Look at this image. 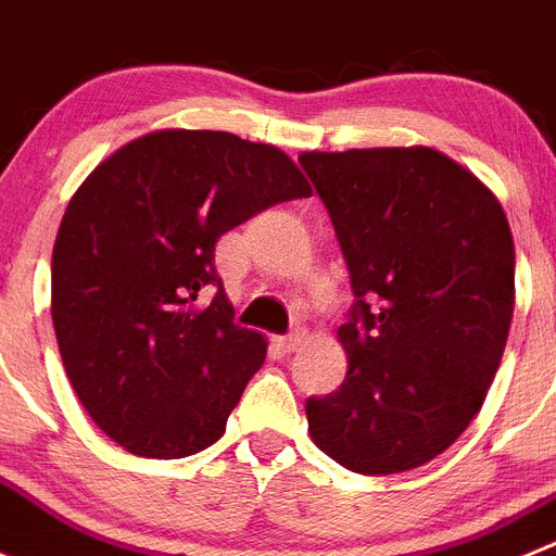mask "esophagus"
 <instances>
[{
    "label": "esophagus",
    "instance_id": "obj_1",
    "mask_svg": "<svg viewBox=\"0 0 556 556\" xmlns=\"http://www.w3.org/2000/svg\"><path fill=\"white\" fill-rule=\"evenodd\" d=\"M277 343L285 349V352H296V349L304 343V332L302 329H296V332H290V334H285V338H279Z\"/></svg>",
    "mask_w": 556,
    "mask_h": 556
}]
</instances>
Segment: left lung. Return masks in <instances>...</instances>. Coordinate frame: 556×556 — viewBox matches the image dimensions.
<instances>
[{
    "label": "left lung",
    "mask_w": 556,
    "mask_h": 556,
    "mask_svg": "<svg viewBox=\"0 0 556 556\" xmlns=\"http://www.w3.org/2000/svg\"><path fill=\"white\" fill-rule=\"evenodd\" d=\"M299 163L357 296L338 329L349 374L307 399L309 438L354 473L418 468L468 429L502 363L515 307L507 216L438 149L302 152Z\"/></svg>",
    "instance_id": "left-lung-1"
}]
</instances>
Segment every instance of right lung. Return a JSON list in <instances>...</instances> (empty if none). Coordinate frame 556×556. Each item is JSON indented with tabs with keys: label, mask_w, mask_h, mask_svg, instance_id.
I'll use <instances>...</instances> for the list:
<instances>
[{
	"label": "right lung",
	"mask_w": 556,
	"mask_h": 556,
	"mask_svg": "<svg viewBox=\"0 0 556 556\" xmlns=\"http://www.w3.org/2000/svg\"><path fill=\"white\" fill-rule=\"evenodd\" d=\"M309 193L277 147L213 129H154L85 177L54 241L52 324L68 382L110 440L177 459L222 438L268 343L232 321L216 241Z\"/></svg>",
	"instance_id": "add662e5"
}]
</instances>
